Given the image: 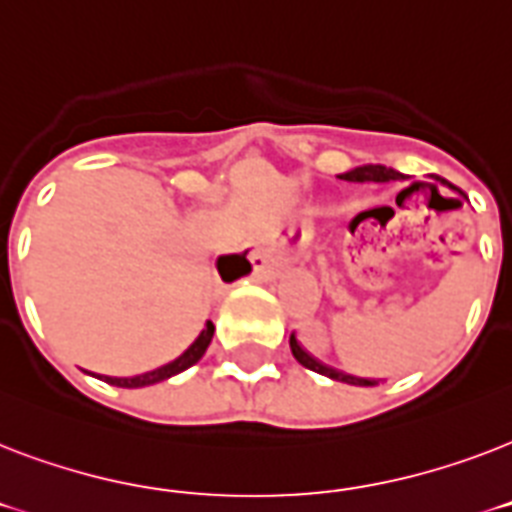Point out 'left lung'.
I'll use <instances>...</instances> for the list:
<instances>
[{"instance_id":"left-lung-1","label":"left lung","mask_w":512,"mask_h":512,"mask_svg":"<svg viewBox=\"0 0 512 512\" xmlns=\"http://www.w3.org/2000/svg\"><path fill=\"white\" fill-rule=\"evenodd\" d=\"M340 180H348V183H390V180H404V175L393 170V167H385V164H364V167H356V170L342 172ZM289 348H292V356H295L305 369H311V372L324 374V377H329V380L348 382V385H372V380L353 377V374H345L340 372V369H332V366L321 364L319 358H313L311 353L303 348V342L297 340L295 332L289 335Z\"/></svg>"}]
</instances>
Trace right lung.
I'll use <instances>...</instances> for the list:
<instances>
[{"label":"right lung","mask_w":512,"mask_h":512,"mask_svg":"<svg viewBox=\"0 0 512 512\" xmlns=\"http://www.w3.org/2000/svg\"><path fill=\"white\" fill-rule=\"evenodd\" d=\"M217 271H220L223 281H236L252 271V263L247 260V252H244V255H223L220 260H217ZM212 335H215V324L207 321L204 329H201V335L193 340L191 348L185 350L183 356H177L175 361L159 366V369H154V372L138 374V377H106V382L108 385H116V388H146V385H156V382L170 380V377L185 372L188 366L196 364V361L207 353Z\"/></svg>","instance_id":"obj_1"}]
</instances>
